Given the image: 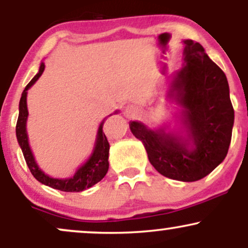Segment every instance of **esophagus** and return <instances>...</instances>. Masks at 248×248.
<instances>
[{
  "label": "esophagus",
  "mask_w": 248,
  "mask_h": 248,
  "mask_svg": "<svg viewBox=\"0 0 248 248\" xmlns=\"http://www.w3.org/2000/svg\"><path fill=\"white\" fill-rule=\"evenodd\" d=\"M126 110L128 113H135V107H133V106H127L126 107Z\"/></svg>",
  "instance_id": "34e87169"
}]
</instances>
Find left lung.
I'll return each instance as SVG.
<instances>
[{
	"instance_id": "left-lung-1",
	"label": "left lung",
	"mask_w": 248,
	"mask_h": 248,
	"mask_svg": "<svg viewBox=\"0 0 248 248\" xmlns=\"http://www.w3.org/2000/svg\"><path fill=\"white\" fill-rule=\"evenodd\" d=\"M183 67L173 76L169 96L183 107V132L149 129L132 121L133 135L142 141L148 158L161 175L195 182L216 169L229 152L234 110L226 76L191 39L184 41Z\"/></svg>"
}]
</instances>
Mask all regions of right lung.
<instances>
[{"instance_id": "1", "label": "right lung", "mask_w": 248, "mask_h": 248, "mask_svg": "<svg viewBox=\"0 0 248 248\" xmlns=\"http://www.w3.org/2000/svg\"><path fill=\"white\" fill-rule=\"evenodd\" d=\"M44 69L45 65L44 62H42L41 66H39L38 73L33 77L32 80L27 85L23 93H22L21 100H19L18 119H17L16 124L17 141H18L19 147H21L22 153H23L25 162H27L31 173H32L33 177H35L37 181L41 182L42 184H45V186L52 187V189L61 190V191L80 192L82 190H86L88 187L94 186L98 182H100L108 171V167H109V163H108L109 143H108L106 135H105L104 130H102L104 121H102L100 126H99L98 134H96L95 144L94 148H93V153L91 154L90 158L77 170L72 177L65 179L52 178L50 177V176H47L45 172H43L41 168L37 166L35 157H33L32 152H31L30 149L29 140H28L27 120L29 113H28L27 106V94L28 90L38 80V78L42 76Z\"/></svg>"}]
</instances>
